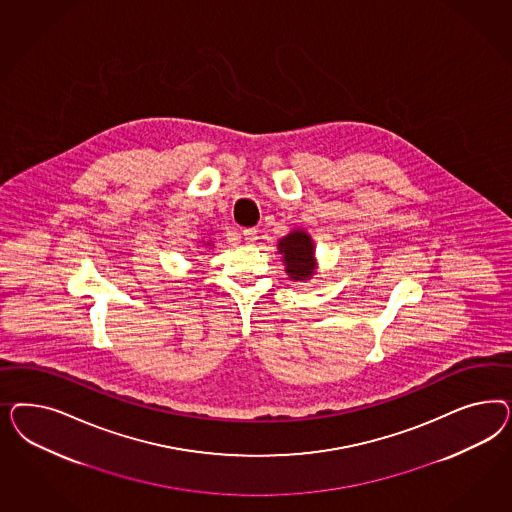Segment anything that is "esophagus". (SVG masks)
Wrapping results in <instances>:
<instances>
[{
    "instance_id": "obj_1",
    "label": "esophagus",
    "mask_w": 512,
    "mask_h": 512,
    "mask_svg": "<svg viewBox=\"0 0 512 512\" xmlns=\"http://www.w3.org/2000/svg\"><path fill=\"white\" fill-rule=\"evenodd\" d=\"M257 233H259V231H257V229H244V240H246V242H248V244H255V240H257V238H259V236H257Z\"/></svg>"
}]
</instances>
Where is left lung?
I'll return each mask as SVG.
<instances>
[{"label": "left lung", "mask_w": 512, "mask_h": 512, "mask_svg": "<svg viewBox=\"0 0 512 512\" xmlns=\"http://www.w3.org/2000/svg\"><path fill=\"white\" fill-rule=\"evenodd\" d=\"M285 272L293 281H306L315 274V246L310 234L302 229L283 236L278 244Z\"/></svg>", "instance_id": "8db88e82"}]
</instances>
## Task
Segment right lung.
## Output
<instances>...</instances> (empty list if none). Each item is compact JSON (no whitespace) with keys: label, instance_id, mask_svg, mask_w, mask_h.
<instances>
[{"label":"right lung","instance_id":"add662e5","mask_svg":"<svg viewBox=\"0 0 512 512\" xmlns=\"http://www.w3.org/2000/svg\"><path fill=\"white\" fill-rule=\"evenodd\" d=\"M206 246H208V244H206Z\"/></svg>","mask_w":512,"mask_h":512}]
</instances>
